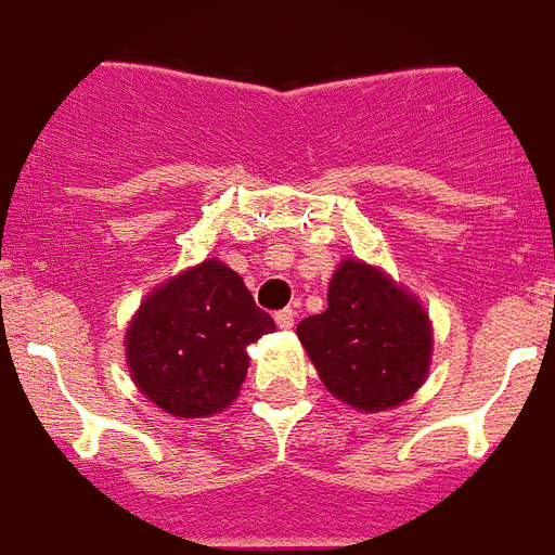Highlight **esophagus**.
I'll return each mask as SVG.
<instances>
[{"mask_svg":"<svg viewBox=\"0 0 555 555\" xmlns=\"http://www.w3.org/2000/svg\"><path fill=\"white\" fill-rule=\"evenodd\" d=\"M295 309H281V312L274 314V321H278V326H281V330H292V326H295Z\"/></svg>","mask_w":555,"mask_h":555,"instance_id":"1","label":"esophagus"}]
</instances>
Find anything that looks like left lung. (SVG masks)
<instances>
[{"instance_id": "left-lung-1", "label": "left lung", "mask_w": 555, "mask_h": 555, "mask_svg": "<svg viewBox=\"0 0 555 555\" xmlns=\"http://www.w3.org/2000/svg\"><path fill=\"white\" fill-rule=\"evenodd\" d=\"M326 300V312L298 323L323 387L363 412L406 401L424 384L433 358L424 306L389 274L352 257L335 269Z\"/></svg>"}]
</instances>
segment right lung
<instances>
[{"label":"right lung","mask_w":555,"mask_h":555,"mask_svg":"<svg viewBox=\"0 0 555 555\" xmlns=\"http://www.w3.org/2000/svg\"><path fill=\"white\" fill-rule=\"evenodd\" d=\"M274 332L234 269L203 260L140 304L126 330L131 378L177 418H206L237 398L249 370L246 347Z\"/></svg>","instance_id":"add662e5"}]
</instances>
